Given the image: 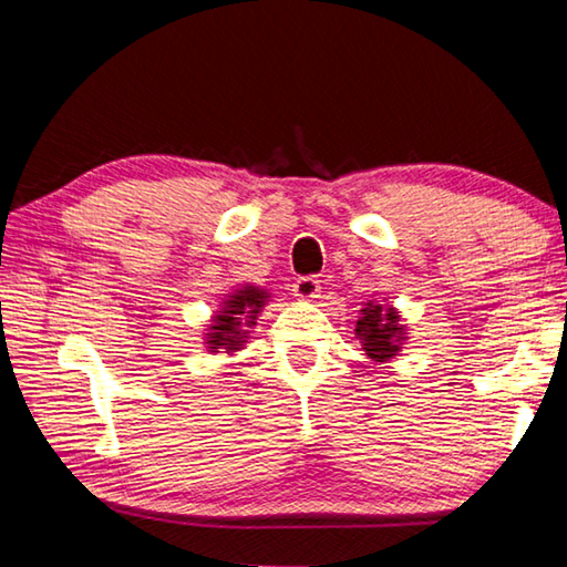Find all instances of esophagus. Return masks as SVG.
<instances>
[{
	"instance_id": "34e87169",
	"label": "esophagus",
	"mask_w": 567,
	"mask_h": 567,
	"mask_svg": "<svg viewBox=\"0 0 567 567\" xmlns=\"http://www.w3.org/2000/svg\"><path fill=\"white\" fill-rule=\"evenodd\" d=\"M292 292L297 300H315L320 295V280H315L312 275L297 277V282L292 285Z\"/></svg>"
}]
</instances>
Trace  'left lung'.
<instances>
[{
    "instance_id": "8db88e82",
    "label": "left lung",
    "mask_w": 567,
    "mask_h": 567,
    "mask_svg": "<svg viewBox=\"0 0 567 567\" xmlns=\"http://www.w3.org/2000/svg\"><path fill=\"white\" fill-rule=\"evenodd\" d=\"M354 334L362 342V350L370 360L388 362L400 354L405 340V324H400L395 307H382L378 302H364L360 320L354 322Z\"/></svg>"
}]
</instances>
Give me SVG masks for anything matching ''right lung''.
<instances>
[{
  "mask_svg": "<svg viewBox=\"0 0 567 567\" xmlns=\"http://www.w3.org/2000/svg\"><path fill=\"white\" fill-rule=\"evenodd\" d=\"M267 297H270V292L260 290V287L255 285H245L233 295H227V300L213 318V324H209V332H205L207 350L209 352L243 350V344L247 342V334H249L247 328H252L255 324L257 315H260V310L267 302Z\"/></svg>",
  "mask_w": 567,
  "mask_h": 567,
  "instance_id": "add662e5",
  "label": "right lung"
}]
</instances>
